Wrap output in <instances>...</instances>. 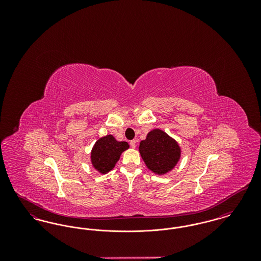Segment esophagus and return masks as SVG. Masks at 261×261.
<instances>
[{"mask_svg":"<svg viewBox=\"0 0 261 261\" xmlns=\"http://www.w3.org/2000/svg\"><path fill=\"white\" fill-rule=\"evenodd\" d=\"M130 146H131L132 149H135V148H136V140L130 141Z\"/></svg>","mask_w":261,"mask_h":261,"instance_id":"esophagus-1","label":"esophagus"}]
</instances>
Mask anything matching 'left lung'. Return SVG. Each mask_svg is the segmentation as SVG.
Wrapping results in <instances>:
<instances>
[{
	"instance_id": "8db88e82",
	"label": "left lung",
	"mask_w": 261,
	"mask_h": 261,
	"mask_svg": "<svg viewBox=\"0 0 261 261\" xmlns=\"http://www.w3.org/2000/svg\"><path fill=\"white\" fill-rule=\"evenodd\" d=\"M139 151L149 170L159 175L171 171L181 156L178 143L161 129L149 132L141 141Z\"/></svg>"
}]
</instances>
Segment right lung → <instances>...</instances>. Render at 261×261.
<instances>
[{
	"instance_id": "add662e5",
	"label": "right lung",
	"mask_w": 261,
	"mask_h": 261,
	"mask_svg": "<svg viewBox=\"0 0 261 261\" xmlns=\"http://www.w3.org/2000/svg\"><path fill=\"white\" fill-rule=\"evenodd\" d=\"M127 149V142H118L112 135L101 137L91 151L92 165L99 173L107 174L113 169L121 153Z\"/></svg>"
}]
</instances>
